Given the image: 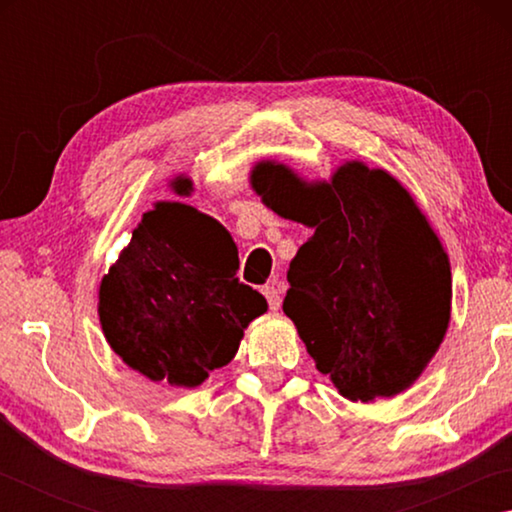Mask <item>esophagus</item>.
I'll list each match as a JSON object with an SVG mask.
<instances>
[{
    "label": "esophagus",
    "mask_w": 512,
    "mask_h": 512,
    "mask_svg": "<svg viewBox=\"0 0 512 512\" xmlns=\"http://www.w3.org/2000/svg\"><path fill=\"white\" fill-rule=\"evenodd\" d=\"M262 293H264V298H266V302H268V307H271L273 311L280 309V305H282L280 289H275L273 284H266V287L262 289Z\"/></svg>",
    "instance_id": "1"
}]
</instances>
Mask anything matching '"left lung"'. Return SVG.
Returning a JSON list of instances; mask_svg holds the SVG:
<instances>
[{"mask_svg":"<svg viewBox=\"0 0 512 512\" xmlns=\"http://www.w3.org/2000/svg\"><path fill=\"white\" fill-rule=\"evenodd\" d=\"M250 185L266 207L314 230L289 266L284 314L343 397H393L445 339L452 271L411 194L384 169L345 162L329 183L259 162Z\"/></svg>","mask_w":512,"mask_h":512,"instance_id":"obj_1","label":"left lung"}]
</instances>
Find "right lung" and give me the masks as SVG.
Segmentation results:
<instances>
[{"label": "right lung", "mask_w": 512, "mask_h": 512, "mask_svg": "<svg viewBox=\"0 0 512 512\" xmlns=\"http://www.w3.org/2000/svg\"><path fill=\"white\" fill-rule=\"evenodd\" d=\"M176 194L192 180L173 178ZM230 232L185 203H155L99 287V320L124 363L151 381L194 388L235 357L262 293L235 277Z\"/></svg>", "instance_id": "1"}]
</instances>
